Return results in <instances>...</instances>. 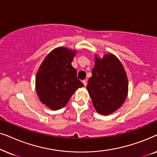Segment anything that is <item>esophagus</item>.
<instances>
[{
	"instance_id": "1",
	"label": "esophagus",
	"mask_w": 157,
	"mask_h": 157,
	"mask_svg": "<svg viewBox=\"0 0 157 157\" xmlns=\"http://www.w3.org/2000/svg\"><path fill=\"white\" fill-rule=\"evenodd\" d=\"M83 85H84V86H86V85H87V81H86V80H83Z\"/></svg>"
}]
</instances>
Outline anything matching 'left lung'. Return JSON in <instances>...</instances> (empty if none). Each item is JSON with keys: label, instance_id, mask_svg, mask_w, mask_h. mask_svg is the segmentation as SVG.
I'll list each match as a JSON object with an SVG mask.
<instances>
[{"label": "left lung", "instance_id": "8db88e82", "mask_svg": "<svg viewBox=\"0 0 157 157\" xmlns=\"http://www.w3.org/2000/svg\"><path fill=\"white\" fill-rule=\"evenodd\" d=\"M95 64L86 89L94 109L102 115L119 109L128 95V77L121 62L113 53L94 56Z\"/></svg>", "mask_w": 157, "mask_h": 157}]
</instances>
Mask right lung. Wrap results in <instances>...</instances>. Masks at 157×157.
<instances>
[{"mask_svg":"<svg viewBox=\"0 0 157 157\" xmlns=\"http://www.w3.org/2000/svg\"><path fill=\"white\" fill-rule=\"evenodd\" d=\"M76 53L74 49L59 47L46 56L38 68L36 93L40 102L52 110L65 106L74 92L84 86L71 65Z\"/></svg>","mask_w":157,"mask_h":157,"instance_id":"right-lung-1","label":"right lung"}]
</instances>
